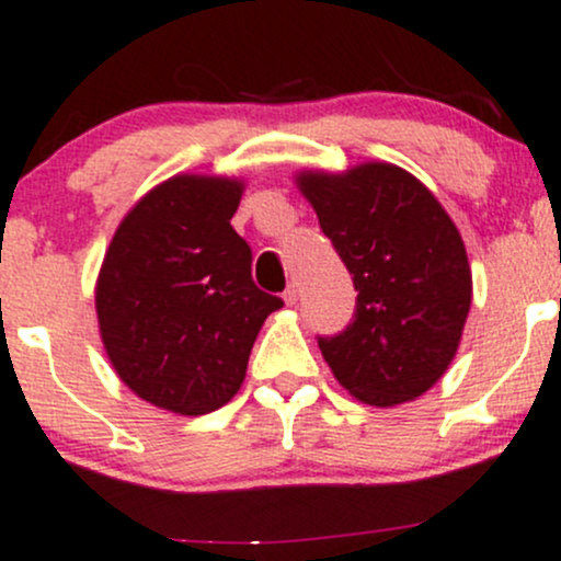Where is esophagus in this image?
Returning <instances> with one entry per match:
<instances>
[{
  "mask_svg": "<svg viewBox=\"0 0 561 561\" xmlns=\"http://www.w3.org/2000/svg\"><path fill=\"white\" fill-rule=\"evenodd\" d=\"M285 304H287V306L298 304V285H295V282H293V285H287V290H285Z\"/></svg>",
  "mask_w": 561,
  "mask_h": 561,
  "instance_id": "34e87169",
  "label": "esophagus"
}]
</instances>
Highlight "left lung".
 Masks as SVG:
<instances>
[{
	"instance_id": "obj_1",
	"label": "left lung",
	"mask_w": 561,
	"mask_h": 561,
	"mask_svg": "<svg viewBox=\"0 0 561 561\" xmlns=\"http://www.w3.org/2000/svg\"><path fill=\"white\" fill-rule=\"evenodd\" d=\"M298 183L356 290L348 328L317 337L332 375L375 408L421 397L453 362L471 306L450 215L417 178L383 162L304 172Z\"/></svg>"
}]
</instances>
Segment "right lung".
Here are the masks:
<instances>
[{
	"mask_svg": "<svg viewBox=\"0 0 561 561\" xmlns=\"http://www.w3.org/2000/svg\"><path fill=\"white\" fill-rule=\"evenodd\" d=\"M239 199L229 178H170L127 213L103 257V346L157 408L205 415L231 402L257 330L285 306L252 282V250L231 226Z\"/></svg>",
	"mask_w": 561,
	"mask_h": 561,
	"instance_id": "right-lung-1",
	"label": "right lung"
}]
</instances>
